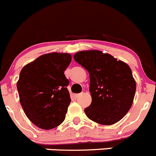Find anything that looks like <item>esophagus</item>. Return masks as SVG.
<instances>
[{"mask_svg":"<svg viewBox=\"0 0 156 156\" xmlns=\"http://www.w3.org/2000/svg\"><path fill=\"white\" fill-rule=\"evenodd\" d=\"M80 94H74V98H77L79 96H80Z\"/></svg>","mask_w":156,"mask_h":156,"instance_id":"esophagus-1","label":"esophagus"}]
</instances>
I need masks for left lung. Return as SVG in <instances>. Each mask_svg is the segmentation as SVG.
<instances>
[{
	"label": "left lung",
	"instance_id": "obj_1",
	"mask_svg": "<svg viewBox=\"0 0 156 156\" xmlns=\"http://www.w3.org/2000/svg\"><path fill=\"white\" fill-rule=\"evenodd\" d=\"M74 60L90 75L92 101L84 109L87 116L102 125L120 120L133 104L136 82L127 64L100 51H82Z\"/></svg>",
	"mask_w": 156,
	"mask_h": 156
}]
</instances>
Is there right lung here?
<instances>
[{"instance_id":"add662e5","label":"right lung","mask_w":156,"mask_h":156,"mask_svg":"<svg viewBox=\"0 0 156 156\" xmlns=\"http://www.w3.org/2000/svg\"><path fill=\"white\" fill-rule=\"evenodd\" d=\"M71 59L67 53L46 54L20 72L17 82L20 104L28 119L41 129H53L66 118L71 99L64 71Z\"/></svg>"}]
</instances>
